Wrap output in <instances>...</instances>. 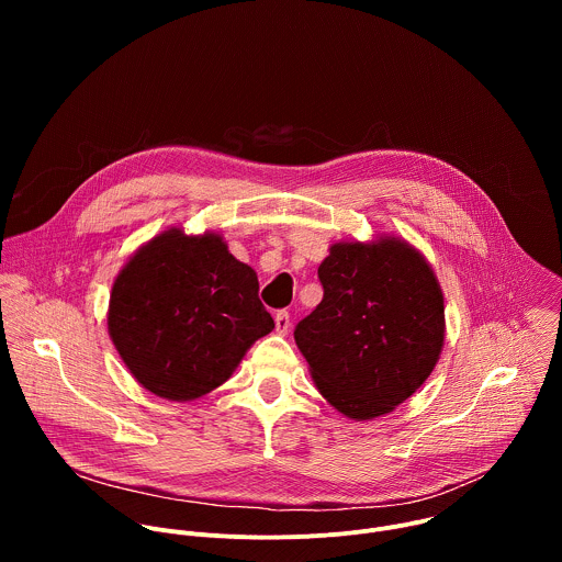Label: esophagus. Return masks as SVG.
<instances>
[{
  "label": "esophagus",
  "mask_w": 562,
  "mask_h": 562,
  "mask_svg": "<svg viewBox=\"0 0 562 562\" xmlns=\"http://www.w3.org/2000/svg\"><path fill=\"white\" fill-rule=\"evenodd\" d=\"M289 327H291L289 313H286V311H278V313H276V334H278V336H286V334H289Z\"/></svg>",
  "instance_id": "34e87169"
}]
</instances>
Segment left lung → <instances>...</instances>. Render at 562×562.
Returning <instances> with one entry per match:
<instances>
[{
	"instance_id": "obj_1",
	"label": "left lung",
	"mask_w": 562,
	"mask_h": 562,
	"mask_svg": "<svg viewBox=\"0 0 562 562\" xmlns=\"http://www.w3.org/2000/svg\"><path fill=\"white\" fill-rule=\"evenodd\" d=\"M325 295L295 345L331 407L351 420L391 414L431 375L445 345V295L427 258L397 235L340 239L317 269Z\"/></svg>"
}]
</instances>
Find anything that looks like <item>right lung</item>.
I'll return each mask as SVG.
<instances>
[{"label": "right lung", "mask_w": 562, "mask_h": 562, "mask_svg": "<svg viewBox=\"0 0 562 562\" xmlns=\"http://www.w3.org/2000/svg\"><path fill=\"white\" fill-rule=\"evenodd\" d=\"M256 271L215 231L167 228L117 273L109 336L131 375L171 403L226 382L251 345L273 331Z\"/></svg>", "instance_id": "add662e5"}]
</instances>
